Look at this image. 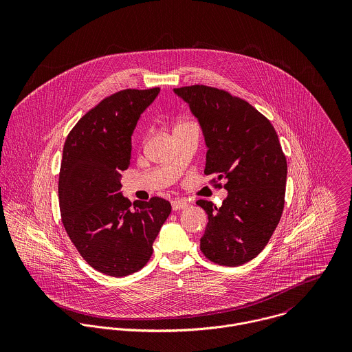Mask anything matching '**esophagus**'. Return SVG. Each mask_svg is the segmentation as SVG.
<instances>
[{
	"label": "esophagus",
	"instance_id": "esophagus-1",
	"mask_svg": "<svg viewBox=\"0 0 352 352\" xmlns=\"http://www.w3.org/2000/svg\"><path fill=\"white\" fill-rule=\"evenodd\" d=\"M187 207H188V203H187V201H184V199H175V201H172V208H173L175 211L184 210V208H187Z\"/></svg>",
	"mask_w": 352,
	"mask_h": 352
}]
</instances>
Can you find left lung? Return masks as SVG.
Segmentation results:
<instances>
[{
	"mask_svg": "<svg viewBox=\"0 0 352 352\" xmlns=\"http://www.w3.org/2000/svg\"><path fill=\"white\" fill-rule=\"evenodd\" d=\"M204 134V175L228 190L221 207L197 201L208 215L201 251L210 261L237 267L268 244L285 207L287 161L271 122L248 101L207 85L175 88ZM221 186V183L218 184Z\"/></svg>",
	"mask_w": 352,
	"mask_h": 352,
	"instance_id": "8db88e82",
	"label": "left lung"
}]
</instances>
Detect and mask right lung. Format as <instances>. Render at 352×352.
I'll list each match as a JSON object with an SVG mask.
<instances>
[{
	"instance_id": "add662e5",
	"label": "right lung",
	"mask_w": 352,
	"mask_h": 352,
	"mask_svg": "<svg viewBox=\"0 0 352 352\" xmlns=\"http://www.w3.org/2000/svg\"><path fill=\"white\" fill-rule=\"evenodd\" d=\"M158 92L123 89L104 98L76 123L63 146L58 182L62 223L81 257L115 278L146 265L172 210L158 197L131 206L120 192L131 134Z\"/></svg>"
}]
</instances>
